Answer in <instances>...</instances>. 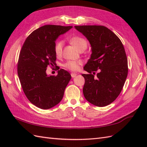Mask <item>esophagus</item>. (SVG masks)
<instances>
[{"instance_id":"34e87169","label":"esophagus","mask_w":147,"mask_h":147,"mask_svg":"<svg viewBox=\"0 0 147 147\" xmlns=\"http://www.w3.org/2000/svg\"><path fill=\"white\" fill-rule=\"evenodd\" d=\"M70 75H71V77H72V78L75 77H76V75H77V74L75 73H71Z\"/></svg>"}]
</instances>
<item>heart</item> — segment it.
<instances>
[{
  "label": "heart",
  "instance_id": "b5f03b06",
  "mask_svg": "<svg viewBox=\"0 0 147 147\" xmlns=\"http://www.w3.org/2000/svg\"><path fill=\"white\" fill-rule=\"evenodd\" d=\"M70 43L76 48L80 51L86 50L88 47V42L85 38L80 36H74L69 40ZM63 43L61 41L56 42L55 43L54 50L57 57H60L63 53ZM82 64L81 61H68L64 64V67L71 71H77L80 69V66Z\"/></svg>",
  "mask_w": 147,
  "mask_h": 147
}]
</instances>
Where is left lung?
Masks as SVG:
<instances>
[{"mask_svg":"<svg viewBox=\"0 0 147 147\" xmlns=\"http://www.w3.org/2000/svg\"><path fill=\"white\" fill-rule=\"evenodd\" d=\"M90 42L92 54L83 67V95L97 107L110 104L121 92L128 73L127 59L117 35L104 26H75ZM98 70L97 77L95 72Z\"/></svg>","mask_w":147,"mask_h":147,"instance_id":"left-lung-1","label":"left lung"}]
</instances>
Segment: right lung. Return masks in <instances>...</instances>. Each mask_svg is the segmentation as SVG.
I'll use <instances>...</instances> for the list:
<instances>
[{"instance_id": "right-lung-1", "label": "right lung", "mask_w": 147, "mask_h": 147, "mask_svg": "<svg viewBox=\"0 0 147 147\" xmlns=\"http://www.w3.org/2000/svg\"><path fill=\"white\" fill-rule=\"evenodd\" d=\"M72 26L45 25L34 30L26 39L20 53L18 75L28 100L37 107L49 109L58 104L71 79L61 69L57 75L47 74L49 65H55L56 39Z\"/></svg>"}]
</instances>
